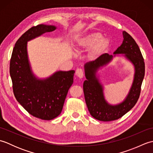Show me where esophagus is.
<instances>
[{"label": "esophagus", "instance_id": "obj_1", "mask_svg": "<svg viewBox=\"0 0 153 153\" xmlns=\"http://www.w3.org/2000/svg\"><path fill=\"white\" fill-rule=\"evenodd\" d=\"M76 74L77 76H78L80 78H83V76H84V73H83V70L80 69V68H78V69H77L76 71Z\"/></svg>", "mask_w": 153, "mask_h": 153}]
</instances>
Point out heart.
Returning <instances> with one entry per match:
<instances>
[{
  "mask_svg": "<svg viewBox=\"0 0 153 153\" xmlns=\"http://www.w3.org/2000/svg\"><path fill=\"white\" fill-rule=\"evenodd\" d=\"M99 33H93L86 35L77 40L76 46L79 49L91 48L89 57L91 59H97L105 53L110 47V42L106 38H102Z\"/></svg>",
  "mask_w": 153,
  "mask_h": 153,
  "instance_id": "obj_1",
  "label": "heart"
}]
</instances>
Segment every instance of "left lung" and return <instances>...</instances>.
<instances>
[{
  "label": "left lung",
  "mask_w": 153,
  "mask_h": 153,
  "mask_svg": "<svg viewBox=\"0 0 153 153\" xmlns=\"http://www.w3.org/2000/svg\"><path fill=\"white\" fill-rule=\"evenodd\" d=\"M122 34V43L114 54H124V56L134 64L135 70L134 83L124 101L115 106L108 105L103 95L102 86L96 77L97 70L108 63L112 59V55L105 53L95 61L85 64L87 79L83 83V93L85 102L91 115L100 121L109 122L120 118L135 105L140 96L145 76L143 57L131 35L125 31Z\"/></svg>",
  "instance_id": "obj_1"
}]
</instances>
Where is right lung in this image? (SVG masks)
Instances as JSON below:
<instances>
[{"label": "right lung", "instance_id": "right-lung-1", "mask_svg": "<svg viewBox=\"0 0 153 153\" xmlns=\"http://www.w3.org/2000/svg\"><path fill=\"white\" fill-rule=\"evenodd\" d=\"M56 27L43 24L31 27L16 41L10 62V74L16 100L31 115L51 120L60 115L67 93L74 82V70L57 71L48 78L39 80L31 72L27 42Z\"/></svg>", "mask_w": 153, "mask_h": 153}]
</instances>
